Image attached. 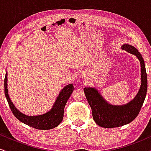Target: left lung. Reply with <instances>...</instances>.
Segmentation results:
<instances>
[{
	"mask_svg": "<svg viewBox=\"0 0 151 151\" xmlns=\"http://www.w3.org/2000/svg\"><path fill=\"white\" fill-rule=\"evenodd\" d=\"M121 49L135 55L140 62L141 84L136 96L125 104L112 105L106 101L95 87L84 89L86 98L92 111L93 120L97 125L103 128L119 127L133 121L140 112L146 96L148 81L145 62L142 55L136 47L130 45H123Z\"/></svg>",
	"mask_w": 151,
	"mask_h": 151,
	"instance_id": "8db88e82",
	"label": "left lung"
}]
</instances>
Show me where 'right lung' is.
I'll return each mask as SVG.
<instances>
[{"mask_svg":"<svg viewBox=\"0 0 151 151\" xmlns=\"http://www.w3.org/2000/svg\"><path fill=\"white\" fill-rule=\"evenodd\" d=\"M8 73H6L4 80L5 95L8 101V104L13 115L18 119L20 122L26 125L39 130H50L57 127L64 117V109L67 100L70 97L73 92L74 88L73 84H70L65 86L60 91V93L56 99L54 104L49 111L45 114L38 116H27L22 114L18 109H17L13 102L10 100L8 91Z\"/></svg>","mask_w":151,"mask_h":151,"instance_id":"right-lung-1","label":"right lung"}]
</instances>
